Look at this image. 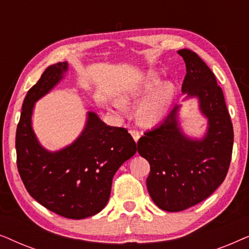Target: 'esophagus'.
Returning <instances> with one entry per match:
<instances>
[{"mask_svg": "<svg viewBox=\"0 0 249 249\" xmlns=\"http://www.w3.org/2000/svg\"><path fill=\"white\" fill-rule=\"evenodd\" d=\"M129 132H130V135L132 136V138L135 139V142H137L139 137H141V134H139V131H138V130H134V129H131V130L129 131Z\"/></svg>", "mask_w": 249, "mask_h": 249, "instance_id": "1", "label": "esophagus"}]
</instances>
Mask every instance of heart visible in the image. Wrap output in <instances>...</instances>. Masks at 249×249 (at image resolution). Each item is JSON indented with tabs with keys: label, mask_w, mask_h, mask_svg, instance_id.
Listing matches in <instances>:
<instances>
[{
	"label": "heart",
	"mask_w": 249,
	"mask_h": 249,
	"mask_svg": "<svg viewBox=\"0 0 249 249\" xmlns=\"http://www.w3.org/2000/svg\"><path fill=\"white\" fill-rule=\"evenodd\" d=\"M161 81V77L155 71H148L141 79L132 84L122 95L121 101H115L114 107L120 113H124L125 104L142 101L137 110L139 121L144 124H155L162 121L169 113L176 96V86L171 81Z\"/></svg>",
	"instance_id": "obj_1"
}]
</instances>
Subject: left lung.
Masks as SVG:
<instances>
[{
	"label": "left lung",
	"mask_w": 249,
	"mask_h": 249,
	"mask_svg": "<svg viewBox=\"0 0 249 249\" xmlns=\"http://www.w3.org/2000/svg\"><path fill=\"white\" fill-rule=\"evenodd\" d=\"M178 54L187 70L182 93L186 98L198 100L209 127L202 139L189 138L180 128L177 105L161 124L139 138V155L151 165L146 180L149 196L168 212L189 209L215 192L226 179L233 146L230 114L212 70L193 51L179 50Z\"/></svg>",
	"instance_id": "left-lung-1"
}]
</instances>
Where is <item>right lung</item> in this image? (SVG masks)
Here are the masks:
<instances>
[{"label":"right lung","instance_id":"add662e5","mask_svg":"<svg viewBox=\"0 0 249 249\" xmlns=\"http://www.w3.org/2000/svg\"><path fill=\"white\" fill-rule=\"evenodd\" d=\"M67 70L68 62L50 66L27 93L17 127V165L27 192L40 205L80 220L104 209L115 172L137 147L127 129L105 124L95 112H88L83 132L67 147L50 152L39 144L32 127L34 105Z\"/></svg>","mask_w":249,"mask_h":249}]
</instances>
